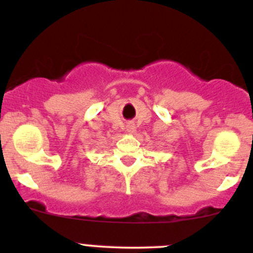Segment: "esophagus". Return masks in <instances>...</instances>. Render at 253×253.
Instances as JSON below:
<instances>
[{"mask_svg": "<svg viewBox=\"0 0 253 253\" xmlns=\"http://www.w3.org/2000/svg\"><path fill=\"white\" fill-rule=\"evenodd\" d=\"M126 131H128L129 134L135 133V125H134L133 123H129V124L126 125Z\"/></svg>", "mask_w": 253, "mask_h": 253, "instance_id": "34e87169", "label": "esophagus"}]
</instances>
